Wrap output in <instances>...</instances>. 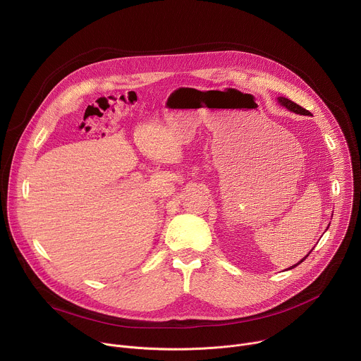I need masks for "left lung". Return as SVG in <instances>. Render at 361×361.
<instances>
[{"label":"left lung","mask_w":361,"mask_h":361,"mask_svg":"<svg viewBox=\"0 0 361 361\" xmlns=\"http://www.w3.org/2000/svg\"><path fill=\"white\" fill-rule=\"evenodd\" d=\"M277 99H279V102H280V106L286 107V109H287V110H290L291 113H295V114H300V116H310V113H308L305 109L300 107L298 104H295V102H293L291 99H288V98H286V97H279ZM307 255H308V254H307ZM307 255L304 257L302 260H305V259H307ZM302 260H300L297 264H301V263H302ZM297 264H295V266H297ZM295 266H291L290 269H294Z\"/></svg>","instance_id":"1"}]
</instances>
